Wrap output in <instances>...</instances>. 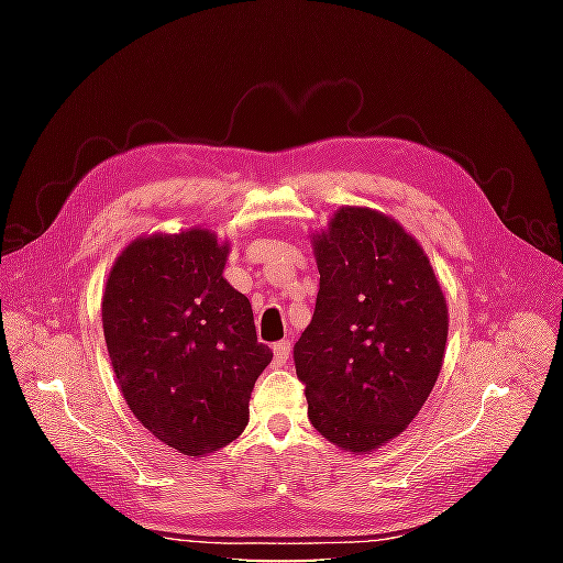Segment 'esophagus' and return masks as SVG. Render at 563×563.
Here are the masks:
<instances>
[{
  "label": "esophagus",
  "instance_id": "esophagus-1",
  "mask_svg": "<svg viewBox=\"0 0 563 563\" xmlns=\"http://www.w3.org/2000/svg\"><path fill=\"white\" fill-rule=\"evenodd\" d=\"M272 350H275V360H272V364L284 366L286 360H288V354H291V343H288V340H282V343H277Z\"/></svg>",
  "mask_w": 563,
  "mask_h": 563
}]
</instances>
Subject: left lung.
I'll return each mask as SVG.
<instances>
[{"instance_id": "8db88e82", "label": "left lung", "mask_w": 563, "mask_h": 563, "mask_svg": "<svg viewBox=\"0 0 563 563\" xmlns=\"http://www.w3.org/2000/svg\"><path fill=\"white\" fill-rule=\"evenodd\" d=\"M319 294L294 347L314 430L364 455L399 437L432 395L449 338L444 291L416 236L368 207L310 234Z\"/></svg>"}]
</instances>
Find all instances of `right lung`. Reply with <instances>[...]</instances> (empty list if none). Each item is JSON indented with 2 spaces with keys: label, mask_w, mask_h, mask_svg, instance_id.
<instances>
[{
  "label": "right lung",
  "mask_w": 563,
  "mask_h": 563,
  "mask_svg": "<svg viewBox=\"0 0 563 563\" xmlns=\"http://www.w3.org/2000/svg\"><path fill=\"white\" fill-rule=\"evenodd\" d=\"M230 242L209 228L141 234L106 282L103 333L119 389L145 430L183 455L228 446L272 362L251 302L223 277Z\"/></svg>",
  "instance_id": "add662e5"
}]
</instances>
